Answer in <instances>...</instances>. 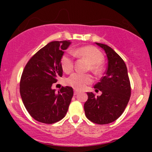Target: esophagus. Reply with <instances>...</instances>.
I'll list each match as a JSON object with an SVG mask.
<instances>
[{
	"label": "esophagus",
	"instance_id": "1",
	"mask_svg": "<svg viewBox=\"0 0 152 152\" xmlns=\"http://www.w3.org/2000/svg\"><path fill=\"white\" fill-rule=\"evenodd\" d=\"M77 94H78L77 90H74V95H77Z\"/></svg>",
	"mask_w": 152,
	"mask_h": 152
}]
</instances>
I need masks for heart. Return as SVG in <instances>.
I'll return each instance as SVG.
<instances>
[{"instance_id": "b5f03b06", "label": "heart", "mask_w": 152, "mask_h": 152, "mask_svg": "<svg viewBox=\"0 0 152 152\" xmlns=\"http://www.w3.org/2000/svg\"><path fill=\"white\" fill-rule=\"evenodd\" d=\"M73 54L78 57H82L90 62L89 69L93 73H98L102 70V62L104 56L102 52L94 46H85L76 50L67 51L61 57V66L62 70L66 73L71 71L74 67V60ZM93 82L92 76L90 74H82L80 73H74L66 79V83L76 90H82L85 86Z\"/></svg>"}]
</instances>
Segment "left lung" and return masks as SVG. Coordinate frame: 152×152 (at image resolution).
I'll use <instances>...</instances> for the list:
<instances>
[{
    "mask_svg": "<svg viewBox=\"0 0 152 152\" xmlns=\"http://www.w3.org/2000/svg\"><path fill=\"white\" fill-rule=\"evenodd\" d=\"M96 45L104 49L107 54V67L100 82L94 86L101 96L87 93L85 103V115L90 121L107 124L117 120L124 113L131 96V85L127 67L122 58L112 48L102 43Z\"/></svg>",
    "mask_w": 152,
    "mask_h": 152,
    "instance_id": "8db88e82",
    "label": "left lung"
}]
</instances>
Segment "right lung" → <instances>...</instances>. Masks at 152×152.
Instances as JSON below:
<instances>
[{
	"instance_id": "obj_1",
	"label": "right lung",
	"mask_w": 152,
	"mask_h": 152,
	"mask_svg": "<svg viewBox=\"0 0 152 152\" xmlns=\"http://www.w3.org/2000/svg\"><path fill=\"white\" fill-rule=\"evenodd\" d=\"M70 44V40L49 42L29 59L23 71L20 82L22 101L30 115L41 123L62 120L71 102L72 87H62L58 93L51 88L62 76L61 57Z\"/></svg>"
}]
</instances>
